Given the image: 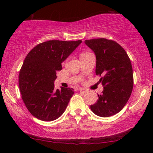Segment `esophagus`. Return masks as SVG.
<instances>
[{
    "instance_id": "esophagus-1",
    "label": "esophagus",
    "mask_w": 153,
    "mask_h": 153,
    "mask_svg": "<svg viewBox=\"0 0 153 153\" xmlns=\"http://www.w3.org/2000/svg\"><path fill=\"white\" fill-rule=\"evenodd\" d=\"M78 91H80V92L83 93V94H85V93H86L87 91H88L86 90V89H84V88H79Z\"/></svg>"
}]
</instances>
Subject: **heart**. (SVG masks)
<instances>
[{
  "label": "heart",
  "mask_w": 153,
  "mask_h": 153,
  "mask_svg": "<svg viewBox=\"0 0 153 153\" xmlns=\"http://www.w3.org/2000/svg\"><path fill=\"white\" fill-rule=\"evenodd\" d=\"M85 54V53H82L81 54Z\"/></svg>",
  "instance_id": "1"
}]
</instances>
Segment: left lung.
I'll return each mask as SVG.
<instances>
[{
    "mask_svg": "<svg viewBox=\"0 0 153 153\" xmlns=\"http://www.w3.org/2000/svg\"><path fill=\"white\" fill-rule=\"evenodd\" d=\"M96 59V74L103 75L99 80L103 86L102 94L91 105L97 116L108 117L124 108L133 88V72L130 59L118 43L104 38L85 40Z\"/></svg>",
    "mask_w": 153,
    "mask_h": 153,
    "instance_id": "8db88e82",
    "label": "left lung"
}]
</instances>
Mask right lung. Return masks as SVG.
I'll list each match as a JSON object with an SVG mask.
<instances>
[{"instance_id": "obj_1", "label": "right lung", "mask_w": 153, "mask_h": 153, "mask_svg": "<svg viewBox=\"0 0 153 153\" xmlns=\"http://www.w3.org/2000/svg\"><path fill=\"white\" fill-rule=\"evenodd\" d=\"M81 42L50 40L28 53L19 72V84L23 101L36 118L53 121L64 113L74 91L70 88L55 90L54 82L62 62Z\"/></svg>"}]
</instances>
